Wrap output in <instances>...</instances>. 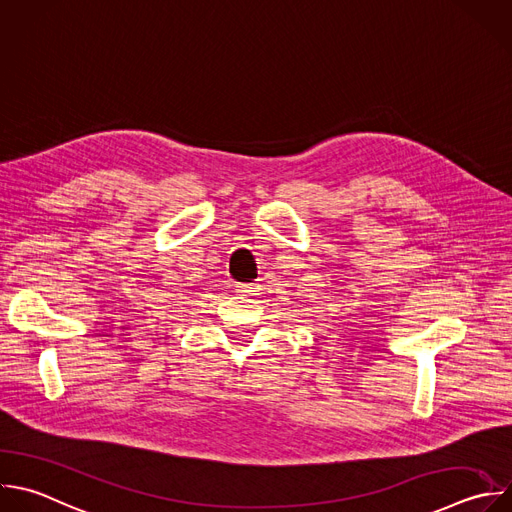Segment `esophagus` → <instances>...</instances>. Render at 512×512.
Masks as SVG:
<instances>
[{
    "label": "esophagus",
    "mask_w": 512,
    "mask_h": 512,
    "mask_svg": "<svg viewBox=\"0 0 512 512\" xmlns=\"http://www.w3.org/2000/svg\"><path fill=\"white\" fill-rule=\"evenodd\" d=\"M238 292L244 294V296H254L258 292V286L256 284H240Z\"/></svg>",
    "instance_id": "esophagus-1"
}]
</instances>
